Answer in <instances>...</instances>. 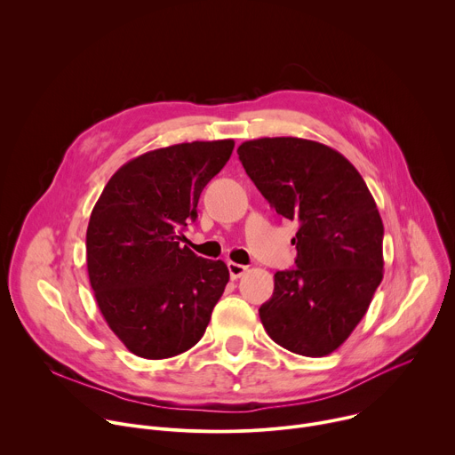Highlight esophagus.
<instances>
[{"mask_svg":"<svg viewBox=\"0 0 455 455\" xmlns=\"http://www.w3.org/2000/svg\"><path fill=\"white\" fill-rule=\"evenodd\" d=\"M227 267H228V274H230L232 279H239V277L248 270V267L237 265V263H232V261H230Z\"/></svg>","mask_w":455,"mask_h":455,"instance_id":"esophagus-1","label":"esophagus"}]
</instances>
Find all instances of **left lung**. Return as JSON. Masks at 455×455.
<instances>
[{
  "label": "left lung",
  "instance_id": "obj_1",
  "mask_svg": "<svg viewBox=\"0 0 455 455\" xmlns=\"http://www.w3.org/2000/svg\"><path fill=\"white\" fill-rule=\"evenodd\" d=\"M237 155L275 212L299 223L297 268L274 275L259 316L281 347L326 356L358 326L383 279V223L372 194L346 156L313 140L257 139Z\"/></svg>",
  "mask_w": 455,
  "mask_h": 455
}]
</instances>
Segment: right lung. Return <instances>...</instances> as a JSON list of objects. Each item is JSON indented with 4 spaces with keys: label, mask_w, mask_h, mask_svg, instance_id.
Returning a JSON list of instances; mask_svg holds the SVG:
<instances>
[{
    "label": "right lung",
    "mask_w": 455,
    "mask_h": 455,
    "mask_svg": "<svg viewBox=\"0 0 455 455\" xmlns=\"http://www.w3.org/2000/svg\"><path fill=\"white\" fill-rule=\"evenodd\" d=\"M234 140L176 144L124 164L86 232L90 284L109 330L137 356H176L204 337L230 279L223 261L181 246L205 185Z\"/></svg>",
    "instance_id": "right-lung-1"
}]
</instances>
